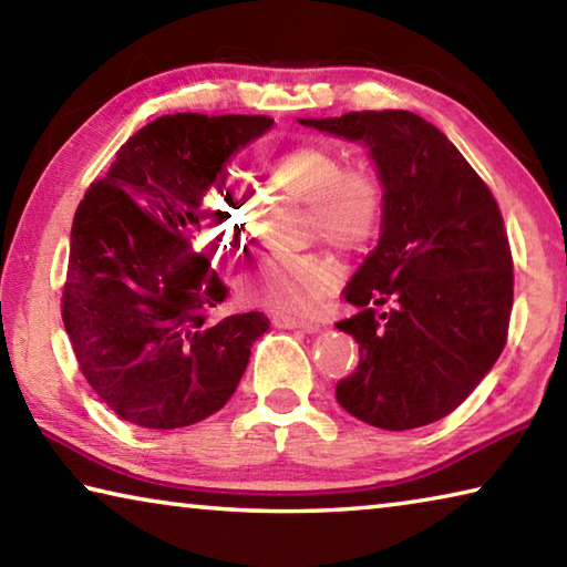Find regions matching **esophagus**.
<instances>
[{
    "instance_id": "34e87169",
    "label": "esophagus",
    "mask_w": 567,
    "mask_h": 567,
    "mask_svg": "<svg viewBox=\"0 0 567 567\" xmlns=\"http://www.w3.org/2000/svg\"><path fill=\"white\" fill-rule=\"evenodd\" d=\"M272 324H275V328H282V330H305V332H318L322 328L320 322L290 318V315H275Z\"/></svg>"
}]
</instances>
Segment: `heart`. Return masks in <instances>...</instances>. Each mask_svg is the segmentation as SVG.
I'll return each mask as SVG.
<instances>
[{
  "label": "heart",
  "mask_w": 567,
  "mask_h": 567,
  "mask_svg": "<svg viewBox=\"0 0 567 567\" xmlns=\"http://www.w3.org/2000/svg\"><path fill=\"white\" fill-rule=\"evenodd\" d=\"M260 177L270 189L305 205V229L344 252H354L378 237L385 217V187L375 169L344 167L338 152L320 145H295L260 162ZM199 229L207 243L237 255L249 239L245 199L217 189L199 209ZM340 282V265L328 255L305 252L270 257L243 280L247 300L277 312L312 310Z\"/></svg>",
  "instance_id": "b5f03b06"
}]
</instances>
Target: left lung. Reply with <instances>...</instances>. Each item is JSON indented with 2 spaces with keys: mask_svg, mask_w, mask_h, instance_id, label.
I'll return each mask as SVG.
<instances>
[{
  "mask_svg": "<svg viewBox=\"0 0 567 567\" xmlns=\"http://www.w3.org/2000/svg\"><path fill=\"white\" fill-rule=\"evenodd\" d=\"M368 147L385 187L378 247L338 322L360 362L334 388L368 425L412 430L453 412L493 370L513 310V257L493 192L435 124L405 110L300 120Z\"/></svg>",
  "mask_w": 567,
  "mask_h": 567,
  "instance_id": "left-lung-1",
  "label": "left lung"
}]
</instances>
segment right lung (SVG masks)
<instances>
[{"label":"right lung","mask_w":567,"mask_h":567,"mask_svg":"<svg viewBox=\"0 0 567 567\" xmlns=\"http://www.w3.org/2000/svg\"><path fill=\"white\" fill-rule=\"evenodd\" d=\"M260 114H165L124 142L76 207L62 320L114 415L175 430L233 398L262 312L215 318L227 287L199 247V207L229 157L270 130Z\"/></svg>","instance_id":"right-lung-1"}]
</instances>
